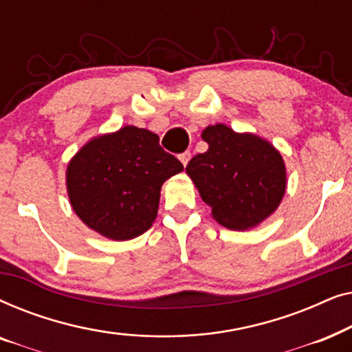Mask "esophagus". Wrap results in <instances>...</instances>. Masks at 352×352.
I'll use <instances>...</instances> for the list:
<instances>
[{
    "label": "esophagus",
    "instance_id": "34e87169",
    "mask_svg": "<svg viewBox=\"0 0 352 352\" xmlns=\"http://www.w3.org/2000/svg\"><path fill=\"white\" fill-rule=\"evenodd\" d=\"M179 160H181V163L182 165H187V163H189V160H190V152H182L181 155H179Z\"/></svg>",
    "mask_w": 352,
    "mask_h": 352
}]
</instances>
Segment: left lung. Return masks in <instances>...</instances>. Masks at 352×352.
Listing matches in <instances>:
<instances>
[{"instance_id": "1", "label": "left lung", "mask_w": 352, "mask_h": 352, "mask_svg": "<svg viewBox=\"0 0 352 352\" xmlns=\"http://www.w3.org/2000/svg\"><path fill=\"white\" fill-rule=\"evenodd\" d=\"M208 151L186 173L211 206V216L234 230L256 228L278 208L287 189L285 162L266 139L216 123L201 131Z\"/></svg>"}]
</instances>
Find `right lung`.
<instances>
[{
    "mask_svg": "<svg viewBox=\"0 0 352 352\" xmlns=\"http://www.w3.org/2000/svg\"><path fill=\"white\" fill-rule=\"evenodd\" d=\"M184 170L158 136L133 126L89 139L67 165L65 182L76 216L105 239H136L157 218L163 182Z\"/></svg>",
    "mask_w": 352,
    "mask_h": 352,
    "instance_id": "1",
    "label": "right lung"
}]
</instances>
